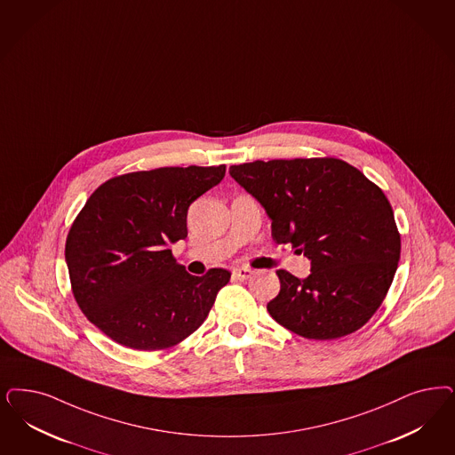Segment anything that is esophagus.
Instances as JSON below:
<instances>
[{
    "label": "esophagus",
    "mask_w": 455,
    "mask_h": 455,
    "mask_svg": "<svg viewBox=\"0 0 455 455\" xmlns=\"http://www.w3.org/2000/svg\"><path fill=\"white\" fill-rule=\"evenodd\" d=\"M251 274H253V270L247 268V267H238V268H234V272H232V275L236 281H249Z\"/></svg>",
    "instance_id": "34e87169"
}]
</instances>
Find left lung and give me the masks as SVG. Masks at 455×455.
<instances>
[{
	"mask_svg": "<svg viewBox=\"0 0 455 455\" xmlns=\"http://www.w3.org/2000/svg\"><path fill=\"white\" fill-rule=\"evenodd\" d=\"M230 174L266 208L274 242L311 260L304 281L277 270L281 292L268 314L321 341L364 326L392 285L402 249L381 188L338 157L251 161L230 166Z\"/></svg>",
	"mask_w": 455,
	"mask_h": 455,
	"instance_id": "8db88e82",
	"label": "left lung"
}]
</instances>
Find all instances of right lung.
I'll list each match as a JSON object with an SVG mask.
<instances>
[{
  "label": "right lung",
  "mask_w": 455,
  "mask_h": 455,
  "mask_svg": "<svg viewBox=\"0 0 455 455\" xmlns=\"http://www.w3.org/2000/svg\"><path fill=\"white\" fill-rule=\"evenodd\" d=\"M225 164L157 168L110 178L74 220L65 260L85 317L119 345L166 349L204 324L230 281L225 268L195 277L170 245L188 235L189 204L219 185Z\"/></svg>",
  "instance_id": "obj_1"
}]
</instances>
